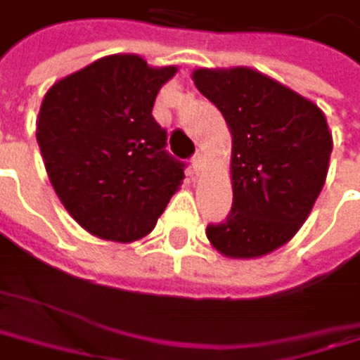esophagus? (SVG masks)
I'll list each match as a JSON object with an SVG mask.
<instances>
[{
	"instance_id": "obj_1",
	"label": "esophagus",
	"mask_w": 360,
	"mask_h": 360,
	"mask_svg": "<svg viewBox=\"0 0 360 360\" xmlns=\"http://www.w3.org/2000/svg\"><path fill=\"white\" fill-rule=\"evenodd\" d=\"M202 164H205L202 153H196V155L192 158V170H194V174H198V172L202 170Z\"/></svg>"
}]
</instances>
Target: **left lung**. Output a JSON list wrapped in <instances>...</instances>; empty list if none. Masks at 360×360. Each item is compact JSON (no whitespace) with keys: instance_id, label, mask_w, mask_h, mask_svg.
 Returning a JSON list of instances; mask_svg holds the SVG:
<instances>
[{"instance_id":"obj_1","label":"left lung","mask_w":360,"mask_h":360,"mask_svg":"<svg viewBox=\"0 0 360 360\" xmlns=\"http://www.w3.org/2000/svg\"><path fill=\"white\" fill-rule=\"evenodd\" d=\"M224 116L233 136V205L207 238L226 257L276 250L302 226L320 196L333 138L322 110L250 68L192 75Z\"/></svg>"}]
</instances>
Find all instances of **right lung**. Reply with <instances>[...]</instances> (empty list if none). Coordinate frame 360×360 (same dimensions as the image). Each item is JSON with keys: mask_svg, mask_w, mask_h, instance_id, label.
<instances>
[{"mask_svg": "<svg viewBox=\"0 0 360 360\" xmlns=\"http://www.w3.org/2000/svg\"><path fill=\"white\" fill-rule=\"evenodd\" d=\"M174 73L138 56H108L45 94L36 140L49 181L96 238H144L181 184L186 164L166 150V129L153 118L155 96Z\"/></svg>", "mask_w": 360, "mask_h": 360, "instance_id": "obj_1", "label": "right lung"}]
</instances>
